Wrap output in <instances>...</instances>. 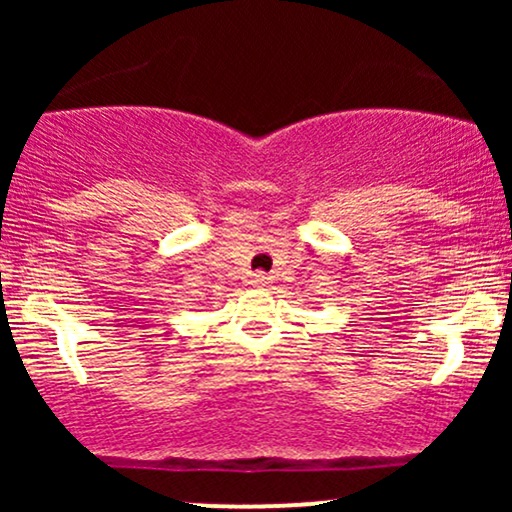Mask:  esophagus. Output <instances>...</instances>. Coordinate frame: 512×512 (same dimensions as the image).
<instances>
[{"label":"esophagus","instance_id":"obj_1","mask_svg":"<svg viewBox=\"0 0 512 512\" xmlns=\"http://www.w3.org/2000/svg\"><path fill=\"white\" fill-rule=\"evenodd\" d=\"M252 284H255V286H269V284H272V276L255 274V276H252Z\"/></svg>","mask_w":512,"mask_h":512}]
</instances>
